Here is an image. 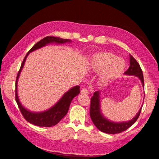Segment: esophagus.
Listing matches in <instances>:
<instances>
[{
	"mask_svg": "<svg viewBox=\"0 0 159 159\" xmlns=\"http://www.w3.org/2000/svg\"><path fill=\"white\" fill-rule=\"evenodd\" d=\"M81 94L83 95H88L89 91L86 89H82L81 90Z\"/></svg>",
	"mask_w": 159,
	"mask_h": 159,
	"instance_id": "obj_1",
	"label": "esophagus"
}]
</instances>
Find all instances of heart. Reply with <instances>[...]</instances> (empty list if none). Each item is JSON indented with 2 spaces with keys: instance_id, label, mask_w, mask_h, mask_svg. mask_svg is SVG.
Masks as SVG:
<instances>
[{
  "instance_id": "b5f03b06",
  "label": "heart",
  "mask_w": 159,
  "mask_h": 159,
  "mask_svg": "<svg viewBox=\"0 0 159 159\" xmlns=\"http://www.w3.org/2000/svg\"><path fill=\"white\" fill-rule=\"evenodd\" d=\"M125 68V63L114 54L110 52H99L91 57L89 70L95 74H100L99 84L100 86L107 85L117 78Z\"/></svg>"
}]
</instances>
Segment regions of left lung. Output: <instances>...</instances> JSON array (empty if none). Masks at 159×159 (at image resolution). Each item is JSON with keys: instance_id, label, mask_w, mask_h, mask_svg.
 <instances>
[{"instance_id": "8db88e82", "label": "left lung", "mask_w": 159, "mask_h": 159, "mask_svg": "<svg viewBox=\"0 0 159 159\" xmlns=\"http://www.w3.org/2000/svg\"><path fill=\"white\" fill-rule=\"evenodd\" d=\"M124 74L126 75H132L139 78L142 83L143 88H144V77L142 69L138 62L131 54H129V67ZM142 107L140 108L137 115L130 120L127 121V122H113L105 117L102 114L100 105V91H97L94 93V96L91 98L90 116L92 122L101 132L109 134H119L125 131L135 123L141 114Z\"/></svg>"}]
</instances>
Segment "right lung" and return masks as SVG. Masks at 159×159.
I'll return each instance as SVG.
<instances>
[{
  "mask_svg": "<svg viewBox=\"0 0 159 159\" xmlns=\"http://www.w3.org/2000/svg\"><path fill=\"white\" fill-rule=\"evenodd\" d=\"M72 41L69 39H63L59 37H54V36H47L44 39L37 42L35 45H33V48L27 52L25 57L21 65L20 69L18 72L17 77L15 83V99L16 103L19 108L21 113L25 120L28 122L34 125L38 126H44V127H51L54 126L58 123L61 119L65 116L68 112V110L72 100L74 97L78 96L80 92V86H75L71 88L67 92H65L64 95L61 97V98L52 107L49 108V110L42 111V112H33L28 110L25 108H24L20 103L18 97L17 93V83L18 80L19 78L21 70L24 67L25 60L29 54L36 49H39L42 47L49 44L51 43H64L66 42L70 43Z\"/></svg>",
  "mask_w": 159,
  "mask_h": 159,
  "instance_id": "1",
  "label": "right lung"
}]
</instances>
